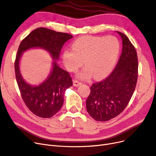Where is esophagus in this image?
<instances>
[{
  "mask_svg": "<svg viewBox=\"0 0 156 156\" xmlns=\"http://www.w3.org/2000/svg\"><path fill=\"white\" fill-rule=\"evenodd\" d=\"M80 84H81V83L79 82V80H73V86H74V87H79V86Z\"/></svg>",
  "mask_w": 156,
  "mask_h": 156,
  "instance_id": "obj_1",
  "label": "esophagus"
}]
</instances>
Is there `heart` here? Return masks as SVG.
Here are the masks:
<instances>
[{
	"label": "heart",
	"mask_w": 156,
	"mask_h": 156,
	"mask_svg": "<svg viewBox=\"0 0 156 156\" xmlns=\"http://www.w3.org/2000/svg\"><path fill=\"white\" fill-rule=\"evenodd\" d=\"M120 50L119 42L114 37L84 36L72 43V50L62 53V61L69 72H76L84 61L87 66L77 74V77L95 79L108 75L114 67Z\"/></svg>",
	"instance_id": "obj_1"
}]
</instances>
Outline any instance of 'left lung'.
<instances>
[{"mask_svg": "<svg viewBox=\"0 0 156 156\" xmlns=\"http://www.w3.org/2000/svg\"><path fill=\"white\" fill-rule=\"evenodd\" d=\"M122 53L110 76L92 84L86 101L87 110L95 121H107L124 110L132 98L137 80L138 61L135 48L124 34Z\"/></svg>", "mask_w": 156, "mask_h": 156, "instance_id": "8db88e82", "label": "left lung"}]
</instances>
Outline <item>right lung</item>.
I'll use <instances>...</instances> for the list:
<instances>
[{
  "label": "right lung",
  "mask_w": 156,
  "mask_h": 156,
  "mask_svg": "<svg viewBox=\"0 0 156 156\" xmlns=\"http://www.w3.org/2000/svg\"><path fill=\"white\" fill-rule=\"evenodd\" d=\"M73 36L45 28H38L20 42L15 62V77L22 98L29 110L42 118H50L56 114L64 103V92L73 85L68 72L57 62L62 48ZM34 48H41L49 52L53 59L48 77L38 85H31L23 79L20 69L22 53Z\"/></svg>",
  "instance_id": "right-lung-1"
}]
</instances>
